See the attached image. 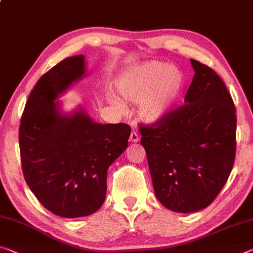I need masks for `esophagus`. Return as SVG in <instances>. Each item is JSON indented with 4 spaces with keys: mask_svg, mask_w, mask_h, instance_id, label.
I'll return each mask as SVG.
<instances>
[{
    "mask_svg": "<svg viewBox=\"0 0 253 253\" xmlns=\"http://www.w3.org/2000/svg\"><path fill=\"white\" fill-rule=\"evenodd\" d=\"M140 140V135L138 134L137 131H132L130 134V141L131 142H137Z\"/></svg>",
    "mask_w": 253,
    "mask_h": 253,
    "instance_id": "1",
    "label": "esophagus"
}]
</instances>
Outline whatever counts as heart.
Returning <instances> with one entry per match:
<instances>
[{
  "mask_svg": "<svg viewBox=\"0 0 253 253\" xmlns=\"http://www.w3.org/2000/svg\"><path fill=\"white\" fill-rule=\"evenodd\" d=\"M184 84L183 75L163 62H149L126 73L118 83V90L124 103H138V113L149 123L161 121L172 111ZM123 110V104L112 99Z\"/></svg>",
  "mask_w": 253,
  "mask_h": 253,
  "instance_id": "1",
  "label": "heart"
}]
</instances>
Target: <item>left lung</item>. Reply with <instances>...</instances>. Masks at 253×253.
Masks as SVG:
<instances>
[{
    "label": "left lung",
    "instance_id": "1",
    "mask_svg": "<svg viewBox=\"0 0 253 253\" xmlns=\"http://www.w3.org/2000/svg\"><path fill=\"white\" fill-rule=\"evenodd\" d=\"M194 76L184 105L161 121L139 126L157 199L176 212L208 207L235 161V106L211 68L191 60Z\"/></svg>",
    "mask_w": 253,
    "mask_h": 253
}]
</instances>
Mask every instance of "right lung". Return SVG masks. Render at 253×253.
I'll list each match as a JSON object with an SVG mask.
<instances>
[{
	"label": "right lung",
	"instance_id": "add662e5",
	"mask_svg": "<svg viewBox=\"0 0 253 253\" xmlns=\"http://www.w3.org/2000/svg\"><path fill=\"white\" fill-rule=\"evenodd\" d=\"M84 75V56L67 57L37 81L23 110L19 146L23 176L35 197L64 218L94 213L106 196L107 169L127 147V124L96 123L55 100Z\"/></svg>",
	"mask_w": 253,
	"mask_h": 253
}]
</instances>
